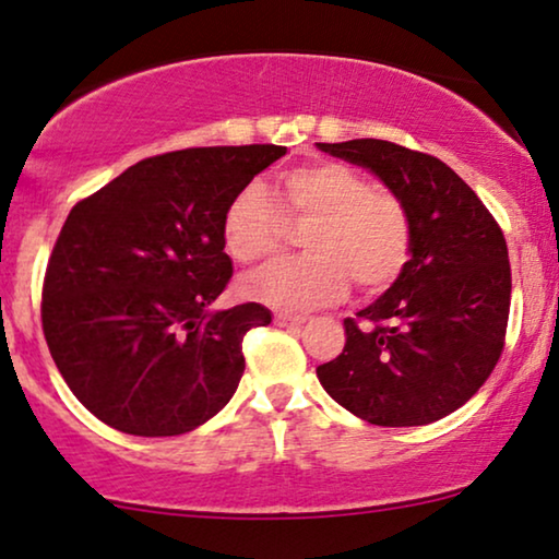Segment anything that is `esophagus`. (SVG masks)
<instances>
[{
  "label": "esophagus",
  "instance_id": "1",
  "mask_svg": "<svg viewBox=\"0 0 559 559\" xmlns=\"http://www.w3.org/2000/svg\"><path fill=\"white\" fill-rule=\"evenodd\" d=\"M304 322L307 320L299 314H275V324H278V328H301Z\"/></svg>",
  "mask_w": 559,
  "mask_h": 559
}]
</instances>
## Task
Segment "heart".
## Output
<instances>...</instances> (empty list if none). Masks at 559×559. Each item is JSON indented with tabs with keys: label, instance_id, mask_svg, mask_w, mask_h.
Listing matches in <instances>:
<instances>
[{
	"label": "heart",
	"instance_id": "heart-1",
	"mask_svg": "<svg viewBox=\"0 0 559 559\" xmlns=\"http://www.w3.org/2000/svg\"><path fill=\"white\" fill-rule=\"evenodd\" d=\"M278 207L286 218L312 216L301 231L307 255L275 260L245 275L250 299L278 309H312L341 299L348 275L366 292L386 286L402 271L409 224L392 193L373 190L361 173L341 162H309L278 178ZM284 218L267 190L250 182L224 211L222 239L239 263H258L278 250Z\"/></svg>",
	"mask_w": 559,
	"mask_h": 559
}]
</instances>
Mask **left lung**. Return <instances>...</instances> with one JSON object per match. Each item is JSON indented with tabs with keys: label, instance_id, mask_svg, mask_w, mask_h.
I'll return each instance as SVG.
<instances>
[{
	"label": "left lung",
	"instance_id": "1",
	"mask_svg": "<svg viewBox=\"0 0 559 559\" xmlns=\"http://www.w3.org/2000/svg\"><path fill=\"white\" fill-rule=\"evenodd\" d=\"M369 169L407 214L409 260L397 281L345 320V348L317 366L337 405L371 426H426L485 384L511 309L506 237L475 190L430 154L381 139L317 144Z\"/></svg>",
	"mask_w": 559,
	"mask_h": 559
}]
</instances>
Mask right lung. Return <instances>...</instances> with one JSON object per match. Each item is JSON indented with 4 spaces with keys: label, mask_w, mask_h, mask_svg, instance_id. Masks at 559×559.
<instances>
[{
    "label": "right lung",
    "mask_w": 559,
    "mask_h": 559,
    "mask_svg": "<svg viewBox=\"0 0 559 559\" xmlns=\"http://www.w3.org/2000/svg\"><path fill=\"white\" fill-rule=\"evenodd\" d=\"M286 146H195L141 159L76 203L44 284L48 350L74 397L131 436H180L222 409L242 337L271 309H211L231 278L224 211Z\"/></svg>",
    "instance_id": "right-lung-1"
}]
</instances>
